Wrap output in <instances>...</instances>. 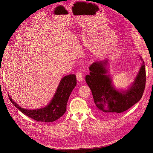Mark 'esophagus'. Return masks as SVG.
I'll use <instances>...</instances> for the list:
<instances>
[{
  "mask_svg": "<svg viewBox=\"0 0 153 153\" xmlns=\"http://www.w3.org/2000/svg\"><path fill=\"white\" fill-rule=\"evenodd\" d=\"M76 77H77V79L79 82H82L83 81V73L81 71H79L78 72H77L76 74Z\"/></svg>",
  "mask_w": 153,
  "mask_h": 153,
  "instance_id": "34e87169",
  "label": "esophagus"
}]
</instances>
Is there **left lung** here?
Returning <instances> with one entry per match:
<instances>
[{
  "label": "left lung",
  "instance_id": "1",
  "mask_svg": "<svg viewBox=\"0 0 153 153\" xmlns=\"http://www.w3.org/2000/svg\"><path fill=\"white\" fill-rule=\"evenodd\" d=\"M141 66L134 81L126 89H118L108 74L107 59L94 62L89 68L90 73L85 76V81L93 95L96 110L100 115L116 116L127 110L142 97L146 84L144 62Z\"/></svg>",
  "mask_w": 153,
  "mask_h": 153
}]
</instances>
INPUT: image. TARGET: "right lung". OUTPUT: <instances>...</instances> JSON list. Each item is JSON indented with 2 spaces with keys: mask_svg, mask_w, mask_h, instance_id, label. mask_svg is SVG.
Here are the masks:
<instances>
[{
  "mask_svg": "<svg viewBox=\"0 0 153 153\" xmlns=\"http://www.w3.org/2000/svg\"><path fill=\"white\" fill-rule=\"evenodd\" d=\"M76 76L69 74L63 77L58 86L50 102L41 108L29 110L22 108L15 102L9 95V99L13 105L23 114L37 122H52L61 117L66 111L67 102L69 96L76 85Z\"/></svg>",
  "mask_w": 153,
  "mask_h": 153,
  "instance_id": "add662e5",
  "label": "right lung"
}]
</instances>
